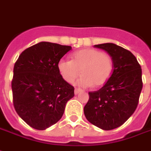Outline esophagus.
Segmentation results:
<instances>
[{
    "label": "esophagus",
    "instance_id": "esophagus-1",
    "mask_svg": "<svg viewBox=\"0 0 151 151\" xmlns=\"http://www.w3.org/2000/svg\"><path fill=\"white\" fill-rule=\"evenodd\" d=\"M74 92H75V94H76V95H77V94H79L80 92H81V90H80V89H79V88H76V89H75Z\"/></svg>",
    "mask_w": 151,
    "mask_h": 151
}]
</instances>
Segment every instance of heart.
<instances>
[{
	"label": "heart",
	"instance_id": "b5f03b06",
	"mask_svg": "<svg viewBox=\"0 0 151 151\" xmlns=\"http://www.w3.org/2000/svg\"><path fill=\"white\" fill-rule=\"evenodd\" d=\"M59 72L68 83H73L80 75L77 84L89 88L93 84L102 86L107 82L113 71V61L108 54L96 49H83L73 53L71 60L61 59L58 63Z\"/></svg>",
	"mask_w": 151,
	"mask_h": 151
}]
</instances>
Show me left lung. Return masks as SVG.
I'll return each instance as SVG.
<instances>
[{
  "instance_id": "1",
  "label": "left lung",
  "mask_w": 151,
  "mask_h": 151,
  "mask_svg": "<svg viewBox=\"0 0 151 151\" xmlns=\"http://www.w3.org/2000/svg\"><path fill=\"white\" fill-rule=\"evenodd\" d=\"M110 55L113 73L104 86L89 92L83 112L87 120L104 130L123 125L134 113L142 89V68L129 50L114 43L95 45Z\"/></svg>"
}]
</instances>
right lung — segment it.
<instances>
[{"label":"right lung","instance_id":"1","mask_svg":"<svg viewBox=\"0 0 151 151\" xmlns=\"http://www.w3.org/2000/svg\"><path fill=\"white\" fill-rule=\"evenodd\" d=\"M71 50L41 42L24 50L14 68V105L19 116L35 129L43 130L61 119L66 104L74 96V88L58 68L59 60Z\"/></svg>","mask_w":151,"mask_h":151}]
</instances>
